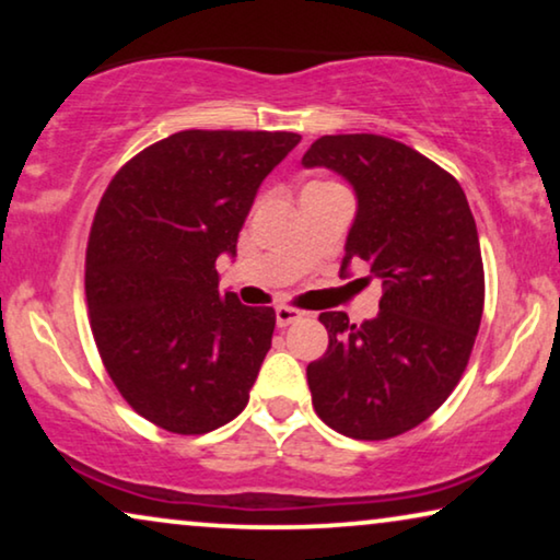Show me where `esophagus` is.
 Listing matches in <instances>:
<instances>
[{
	"mask_svg": "<svg viewBox=\"0 0 560 560\" xmlns=\"http://www.w3.org/2000/svg\"><path fill=\"white\" fill-rule=\"evenodd\" d=\"M275 318H278V326L285 328L290 324H295L298 318H303V311L298 308H288V305H280L278 311H275Z\"/></svg>",
	"mask_w": 560,
	"mask_h": 560,
	"instance_id": "1",
	"label": "esophagus"
}]
</instances>
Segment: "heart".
<instances>
[{"mask_svg":"<svg viewBox=\"0 0 560 560\" xmlns=\"http://www.w3.org/2000/svg\"><path fill=\"white\" fill-rule=\"evenodd\" d=\"M328 188H341L339 183H331V180H318V183H311V186H305V190H328ZM303 190V194H305Z\"/></svg>","mask_w":560,"mask_h":560,"instance_id":"1","label":"heart"}]
</instances>
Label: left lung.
Masks as SVG:
<instances>
[{
    "label": "left lung",
    "mask_w": 560,
    "mask_h": 560,
    "mask_svg": "<svg viewBox=\"0 0 560 560\" xmlns=\"http://www.w3.org/2000/svg\"><path fill=\"white\" fill-rule=\"evenodd\" d=\"M357 190L347 257L382 280L377 318L328 311L326 354L308 364L318 418L336 433L385 441L446 402L469 364L485 311V265L469 201L454 175L382 135H326L303 155Z\"/></svg>",
    "instance_id": "obj_1"
}]
</instances>
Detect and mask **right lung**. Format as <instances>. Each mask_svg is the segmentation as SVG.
I'll list each match as a JSON object with an SVG mask.
<instances>
[{"mask_svg": "<svg viewBox=\"0 0 560 560\" xmlns=\"http://www.w3.org/2000/svg\"><path fill=\"white\" fill-rule=\"evenodd\" d=\"M301 135L186 129L127 160L86 247L91 334L114 387L144 420L201 435L244 410L275 311L219 293L259 183Z\"/></svg>", "mask_w": 560, "mask_h": 560, "instance_id": "obj_1", "label": "right lung"}]
</instances>
